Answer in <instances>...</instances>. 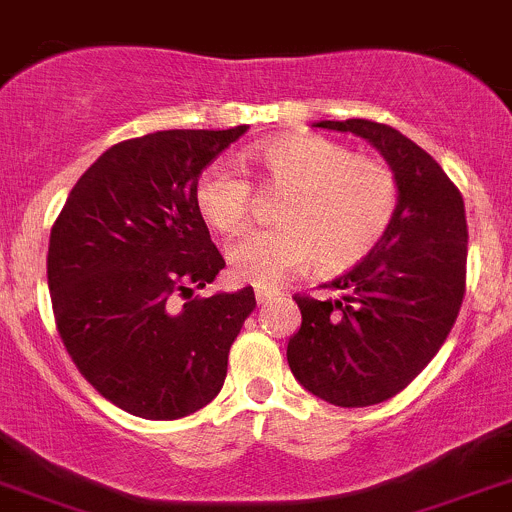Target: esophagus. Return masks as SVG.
Returning a JSON list of instances; mask_svg holds the SVG:
<instances>
[{
	"instance_id": "esophagus-1",
	"label": "esophagus",
	"mask_w": 512,
	"mask_h": 512,
	"mask_svg": "<svg viewBox=\"0 0 512 512\" xmlns=\"http://www.w3.org/2000/svg\"><path fill=\"white\" fill-rule=\"evenodd\" d=\"M277 294H280V292H275V289H265V287H257V289H255V299H257V304H267V302H272V299H275Z\"/></svg>"
}]
</instances>
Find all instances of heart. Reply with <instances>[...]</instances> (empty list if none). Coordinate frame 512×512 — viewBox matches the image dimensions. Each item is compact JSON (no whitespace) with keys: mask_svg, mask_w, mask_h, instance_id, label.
<instances>
[{"mask_svg":"<svg viewBox=\"0 0 512 512\" xmlns=\"http://www.w3.org/2000/svg\"><path fill=\"white\" fill-rule=\"evenodd\" d=\"M242 165L267 188L285 190L275 213L280 227L247 232L227 250L232 275L247 285L277 287L314 257L322 270H347L384 240L396 218L394 173L332 138L299 133L260 143ZM250 205V183L230 165H210L195 183V210L215 232H240Z\"/></svg>","mask_w":512,"mask_h":512,"instance_id":"1","label":"heart"}]
</instances>
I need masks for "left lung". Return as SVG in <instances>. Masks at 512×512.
I'll use <instances>...</instances> for the list:
<instances>
[{"label":"left lung","instance_id":"1","mask_svg":"<svg viewBox=\"0 0 512 512\" xmlns=\"http://www.w3.org/2000/svg\"><path fill=\"white\" fill-rule=\"evenodd\" d=\"M317 126L366 138L399 185L384 240L332 282L342 299L294 294L302 312L287 344L294 379L329 404L359 409L404 391L456 324L466 294V208L441 165L396 128L364 118Z\"/></svg>","mask_w":512,"mask_h":512}]
</instances>
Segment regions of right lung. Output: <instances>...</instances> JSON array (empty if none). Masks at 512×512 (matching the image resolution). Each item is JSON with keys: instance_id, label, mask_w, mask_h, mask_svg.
<instances>
[{"instance_id": "1", "label": "right lung", "mask_w": 512, "mask_h": 512, "mask_svg": "<svg viewBox=\"0 0 512 512\" xmlns=\"http://www.w3.org/2000/svg\"><path fill=\"white\" fill-rule=\"evenodd\" d=\"M245 131H158L116 143L81 175L51 227L46 277L61 342L84 379L128 414L173 421L223 389L255 292L193 297L225 267L195 210V183Z\"/></svg>"}]
</instances>
